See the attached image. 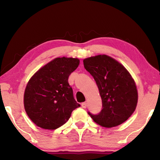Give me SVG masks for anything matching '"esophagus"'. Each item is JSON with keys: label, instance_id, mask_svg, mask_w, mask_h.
Segmentation results:
<instances>
[{"label": "esophagus", "instance_id": "obj_1", "mask_svg": "<svg viewBox=\"0 0 160 160\" xmlns=\"http://www.w3.org/2000/svg\"><path fill=\"white\" fill-rule=\"evenodd\" d=\"M82 107L84 108V109H86L87 107V103L86 102H83L82 104Z\"/></svg>", "mask_w": 160, "mask_h": 160}]
</instances>
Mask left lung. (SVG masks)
<instances>
[{
  "label": "left lung",
  "mask_w": 160,
  "mask_h": 160,
  "mask_svg": "<svg viewBox=\"0 0 160 160\" xmlns=\"http://www.w3.org/2000/svg\"><path fill=\"white\" fill-rule=\"evenodd\" d=\"M85 68L92 75L98 87L102 109L98 115H89L105 128L121 125L136 109L138 94L135 80L122 64L105 54L83 60Z\"/></svg>",
  "instance_id": "1"
}]
</instances>
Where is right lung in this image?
I'll return each mask as SVG.
<instances>
[{
    "label": "right lung",
    "mask_w": 160,
    "mask_h": 160,
    "mask_svg": "<svg viewBox=\"0 0 160 160\" xmlns=\"http://www.w3.org/2000/svg\"><path fill=\"white\" fill-rule=\"evenodd\" d=\"M79 64L78 58H56L29 79L24 93V107L35 125L46 130L58 128L80 106L68 83L69 75Z\"/></svg>",
    "instance_id": "add662e5"
}]
</instances>
